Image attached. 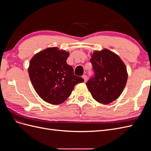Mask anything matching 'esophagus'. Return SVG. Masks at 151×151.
<instances>
[{
  "instance_id": "1",
  "label": "esophagus",
  "mask_w": 151,
  "mask_h": 151,
  "mask_svg": "<svg viewBox=\"0 0 151 151\" xmlns=\"http://www.w3.org/2000/svg\"><path fill=\"white\" fill-rule=\"evenodd\" d=\"M83 77V78L84 79V82L86 83V82L87 81V80H88V77H87V76H86V75H83V77Z\"/></svg>"
}]
</instances>
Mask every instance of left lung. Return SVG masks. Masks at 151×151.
Masks as SVG:
<instances>
[{
	"label": "left lung",
	"mask_w": 151,
	"mask_h": 151,
	"mask_svg": "<svg viewBox=\"0 0 151 151\" xmlns=\"http://www.w3.org/2000/svg\"><path fill=\"white\" fill-rule=\"evenodd\" d=\"M90 62L95 74L86 86L93 98L105 104L115 101L127 84L128 73L125 63L118 55L106 48L94 51Z\"/></svg>",
	"instance_id": "obj_1"
}]
</instances>
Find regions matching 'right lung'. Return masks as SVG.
Returning a JSON list of instances; mask_svg holds the SVG:
<instances>
[{
	"label": "right lung",
	"instance_id": "obj_1",
	"mask_svg": "<svg viewBox=\"0 0 151 151\" xmlns=\"http://www.w3.org/2000/svg\"><path fill=\"white\" fill-rule=\"evenodd\" d=\"M68 56L65 50L50 47L35 54L30 60L28 70L31 83L39 96L50 104L63 103L74 86L84 82L67 63Z\"/></svg>",
	"mask_w": 151,
	"mask_h": 151
}]
</instances>
